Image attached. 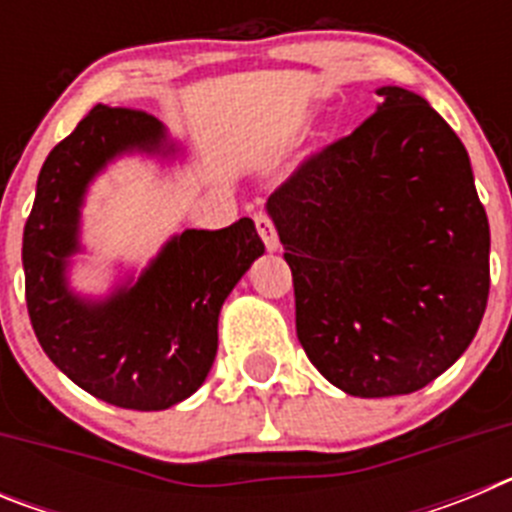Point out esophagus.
Segmentation results:
<instances>
[{"label": "esophagus", "instance_id": "1", "mask_svg": "<svg viewBox=\"0 0 512 512\" xmlns=\"http://www.w3.org/2000/svg\"><path fill=\"white\" fill-rule=\"evenodd\" d=\"M253 220H256V230H259L266 251L269 253L279 251V238H277V230H274V223H271V217L264 215V212H259Z\"/></svg>", "mask_w": 512, "mask_h": 512}]
</instances>
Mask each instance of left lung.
<instances>
[{
	"label": "left lung",
	"instance_id": "obj_1",
	"mask_svg": "<svg viewBox=\"0 0 512 512\" xmlns=\"http://www.w3.org/2000/svg\"><path fill=\"white\" fill-rule=\"evenodd\" d=\"M374 115L266 202L292 269L297 338L333 387L410 395L469 348L490 295V223L472 164L420 94Z\"/></svg>",
	"mask_w": 512,
	"mask_h": 512
}]
</instances>
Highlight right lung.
Listing matches in <instances>:
<instances>
[{
	"label": "right lung",
	"instance_id": "right-lung-1",
	"mask_svg": "<svg viewBox=\"0 0 512 512\" xmlns=\"http://www.w3.org/2000/svg\"><path fill=\"white\" fill-rule=\"evenodd\" d=\"M128 156L174 166L189 153L156 117L107 104L48 153L22 235L25 300L43 351L81 390L115 408L166 410L210 374L223 302L264 243L251 217L223 230L187 228L143 269L117 266L104 295L76 289L71 271L89 253L87 194Z\"/></svg>",
	"mask_w": 512,
	"mask_h": 512
}]
</instances>
